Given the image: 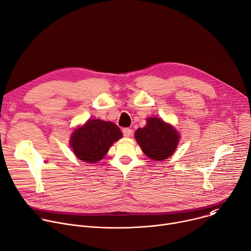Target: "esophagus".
I'll list each match as a JSON object with an SVG mask.
<instances>
[{
  "mask_svg": "<svg viewBox=\"0 0 251 251\" xmlns=\"http://www.w3.org/2000/svg\"><path fill=\"white\" fill-rule=\"evenodd\" d=\"M122 132H123L124 137H130V136L132 135V130L129 129V128H124V129L122 130Z\"/></svg>",
  "mask_w": 251,
  "mask_h": 251,
  "instance_id": "obj_1",
  "label": "esophagus"
}]
</instances>
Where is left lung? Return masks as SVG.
<instances>
[{"instance_id": "left-lung-1", "label": "left lung", "mask_w": 251, "mask_h": 251, "mask_svg": "<svg viewBox=\"0 0 251 251\" xmlns=\"http://www.w3.org/2000/svg\"><path fill=\"white\" fill-rule=\"evenodd\" d=\"M135 138L150 159L162 161L174 153L178 145L179 134L160 118L150 117L145 127L135 132Z\"/></svg>"}]
</instances>
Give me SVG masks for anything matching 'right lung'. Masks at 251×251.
I'll use <instances>...</instances> for the list:
<instances>
[{
  "instance_id": "right-lung-1",
  "label": "right lung",
  "mask_w": 251,
  "mask_h": 251,
  "mask_svg": "<svg viewBox=\"0 0 251 251\" xmlns=\"http://www.w3.org/2000/svg\"><path fill=\"white\" fill-rule=\"evenodd\" d=\"M121 137L122 132L116 124L91 119L74 131L70 143L80 160L96 163L106 155L113 142Z\"/></svg>"
}]
</instances>
